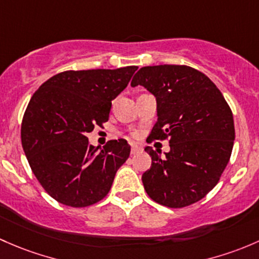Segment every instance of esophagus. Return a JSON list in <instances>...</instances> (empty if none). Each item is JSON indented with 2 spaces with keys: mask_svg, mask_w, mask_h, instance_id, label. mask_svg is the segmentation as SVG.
Returning <instances> with one entry per match:
<instances>
[{
  "mask_svg": "<svg viewBox=\"0 0 259 259\" xmlns=\"http://www.w3.org/2000/svg\"><path fill=\"white\" fill-rule=\"evenodd\" d=\"M141 151H142V148L138 147V146H136V145H133L132 148H131V154H137L138 152H141Z\"/></svg>",
  "mask_w": 259,
  "mask_h": 259,
  "instance_id": "obj_1",
  "label": "esophagus"
}]
</instances>
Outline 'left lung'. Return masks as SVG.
I'll use <instances>...</instances> for the list:
<instances>
[{
    "label": "left lung",
    "instance_id": "obj_1",
    "mask_svg": "<svg viewBox=\"0 0 259 259\" xmlns=\"http://www.w3.org/2000/svg\"><path fill=\"white\" fill-rule=\"evenodd\" d=\"M131 86H143L156 97L158 118L149 141L169 140L164 157L145 148L152 158L142 176L146 192L170 208L196 203L217 185L233 148V114L225 97L206 74L188 66L142 67Z\"/></svg>",
    "mask_w": 259,
    "mask_h": 259
}]
</instances>
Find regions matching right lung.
<instances>
[{
    "label": "right lung",
    "instance_id": "right-lung-1",
    "mask_svg": "<svg viewBox=\"0 0 259 259\" xmlns=\"http://www.w3.org/2000/svg\"><path fill=\"white\" fill-rule=\"evenodd\" d=\"M137 68L66 71L32 96L21 127L22 147L33 175L60 203L87 207L110 192L131 146L119 138L95 147L86 135L108 121L112 101Z\"/></svg>",
    "mask_w": 259,
    "mask_h": 259
}]
</instances>
